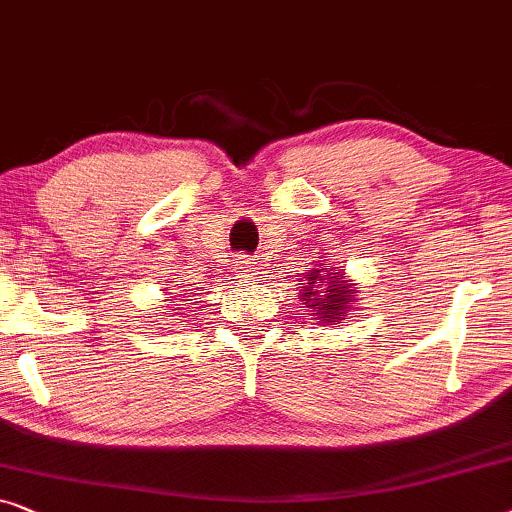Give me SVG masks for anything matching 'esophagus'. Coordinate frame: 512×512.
Wrapping results in <instances>:
<instances>
[{
  "instance_id": "obj_1",
  "label": "esophagus",
  "mask_w": 512,
  "mask_h": 512,
  "mask_svg": "<svg viewBox=\"0 0 512 512\" xmlns=\"http://www.w3.org/2000/svg\"><path fill=\"white\" fill-rule=\"evenodd\" d=\"M241 269H246V271H253L255 269V262H250V259H246V257H241Z\"/></svg>"
}]
</instances>
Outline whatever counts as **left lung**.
<instances>
[{"instance_id":"1","label":"left lung","mask_w":512,"mask_h":512,"mask_svg":"<svg viewBox=\"0 0 512 512\" xmlns=\"http://www.w3.org/2000/svg\"><path fill=\"white\" fill-rule=\"evenodd\" d=\"M301 285H306L301 297L318 311L313 315L329 318L331 322L338 320V315L345 311V304L355 297V290H350V285L345 283L343 273H334V269H329V273H325V269H313L306 276V283Z\"/></svg>"}]
</instances>
